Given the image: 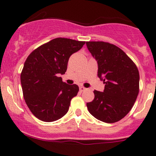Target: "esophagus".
I'll return each mask as SVG.
<instances>
[{
    "label": "esophagus",
    "mask_w": 156,
    "mask_h": 156,
    "mask_svg": "<svg viewBox=\"0 0 156 156\" xmlns=\"http://www.w3.org/2000/svg\"><path fill=\"white\" fill-rule=\"evenodd\" d=\"M79 90H80V92H83V91H84V90H87V89H86L85 87H82V86H81V87H79Z\"/></svg>",
    "instance_id": "esophagus-1"
}]
</instances>
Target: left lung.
Returning <instances> with one entry per match:
<instances>
[{
	"mask_svg": "<svg viewBox=\"0 0 156 156\" xmlns=\"http://www.w3.org/2000/svg\"><path fill=\"white\" fill-rule=\"evenodd\" d=\"M86 44L97 61V75L105 84L103 92L94 91V100L87 103L88 111L101 122H119L130 111L139 94L137 67L115 45L103 41H87Z\"/></svg>",
	"mask_w": 156,
	"mask_h": 156,
	"instance_id": "8db88e82",
	"label": "left lung"
}]
</instances>
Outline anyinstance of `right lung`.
<instances>
[{
	"mask_svg": "<svg viewBox=\"0 0 156 156\" xmlns=\"http://www.w3.org/2000/svg\"><path fill=\"white\" fill-rule=\"evenodd\" d=\"M84 44L57 37L38 47L27 57L20 79L25 101L36 118L54 122L69 111L71 100L79 88L66 84L59 75L65 74L71 55Z\"/></svg>",
	"mask_w": 156,
	"mask_h": 156,
	"instance_id": "obj_1",
	"label": "right lung"
}]
</instances>
